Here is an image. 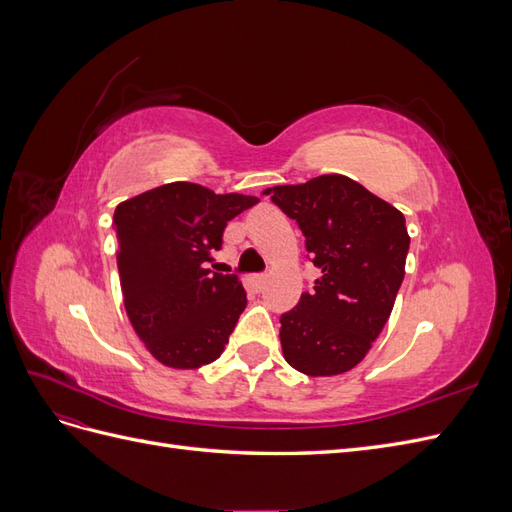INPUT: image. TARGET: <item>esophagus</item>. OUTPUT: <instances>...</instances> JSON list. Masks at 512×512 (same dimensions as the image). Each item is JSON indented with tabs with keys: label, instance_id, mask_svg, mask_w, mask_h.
<instances>
[{
	"label": "esophagus",
	"instance_id": "obj_1",
	"mask_svg": "<svg viewBox=\"0 0 512 512\" xmlns=\"http://www.w3.org/2000/svg\"><path fill=\"white\" fill-rule=\"evenodd\" d=\"M252 286H254L256 292H260L262 288L267 286V275H254V277H252Z\"/></svg>",
	"mask_w": 512,
	"mask_h": 512
}]
</instances>
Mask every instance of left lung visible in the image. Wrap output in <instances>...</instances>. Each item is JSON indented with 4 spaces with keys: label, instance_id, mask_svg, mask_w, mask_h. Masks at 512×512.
Returning a JSON list of instances; mask_svg holds the SVG:
<instances>
[{
    "label": "left lung",
    "instance_id": "8db88e82",
    "mask_svg": "<svg viewBox=\"0 0 512 512\" xmlns=\"http://www.w3.org/2000/svg\"><path fill=\"white\" fill-rule=\"evenodd\" d=\"M265 194L299 224L322 273L280 318L284 359L307 376L344 374L363 361L393 312L410 247L404 213L344 175Z\"/></svg>",
    "mask_w": 512,
    "mask_h": 512
}]
</instances>
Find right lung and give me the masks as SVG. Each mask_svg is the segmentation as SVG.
I'll return each mask as SVG.
<instances>
[{"label":"right lung","mask_w":512,"mask_h":512,"mask_svg":"<svg viewBox=\"0 0 512 512\" xmlns=\"http://www.w3.org/2000/svg\"><path fill=\"white\" fill-rule=\"evenodd\" d=\"M256 196L173 181L117 205V267L128 318L156 359L198 369L224 352L247 305L237 275L207 269L226 224Z\"/></svg>","instance_id":"1"}]
</instances>
